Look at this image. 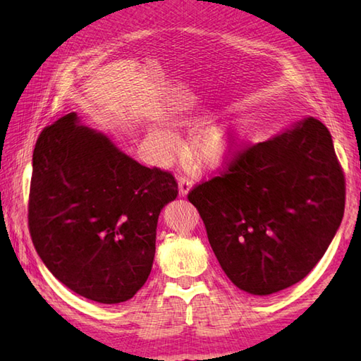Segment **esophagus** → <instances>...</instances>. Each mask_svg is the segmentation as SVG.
I'll return each instance as SVG.
<instances>
[{"label": "esophagus", "mask_w": 361, "mask_h": 361, "mask_svg": "<svg viewBox=\"0 0 361 361\" xmlns=\"http://www.w3.org/2000/svg\"><path fill=\"white\" fill-rule=\"evenodd\" d=\"M190 188H192V181L186 176H180V183H178V190H180V195L181 197H186L189 194Z\"/></svg>", "instance_id": "esophagus-1"}]
</instances>
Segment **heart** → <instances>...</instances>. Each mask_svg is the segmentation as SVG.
I'll list each match as a JSON object with an SVG mask.
<instances>
[{
  "mask_svg": "<svg viewBox=\"0 0 361 361\" xmlns=\"http://www.w3.org/2000/svg\"><path fill=\"white\" fill-rule=\"evenodd\" d=\"M248 133V122L233 116L204 127L192 145L195 159L206 169H220L239 155L242 142ZM149 137L163 161L171 159L180 149L178 136L171 130L152 127Z\"/></svg>",
  "mask_w": 361,
  "mask_h": 361,
  "instance_id": "1",
  "label": "heart"
}]
</instances>
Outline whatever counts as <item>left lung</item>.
<instances>
[{"mask_svg": "<svg viewBox=\"0 0 361 361\" xmlns=\"http://www.w3.org/2000/svg\"><path fill=\"white\" fill-rule=\"evenodd\" d=\"M344 194L331 133L304 118L239 153L188 198L229 281L267 296L304 279L324 256L343 220Z\"/></svg>", "mask_w": 361, "mask_h": 361, "instance_id": "8db88e82", "label": "left lung"}]
</instances>
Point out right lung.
Returning <instances> with one entry per match:
<instances>
[{"instance_id": "add662e5", "label": "right lung", "mask_w": 361, "mask_h": 361, "mask_svg": "<svg viewBox=\"0 0 361 361\" xmlns=\"http://www.w3.org/2000/svg\"><path fill=\"white\" fill-rule=\"evenodd\" d=\"M176 194L171 173L140 164L70 113L35 144L30 237L43 264L74 293L124 302L149 278L159 212Z\"/></svg>"}]
</instances>
